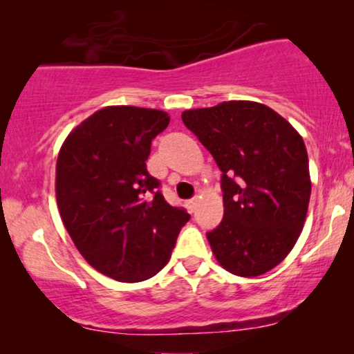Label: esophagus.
<instances>
[{
	"label": "esophagus",
	"mask_w": 354,
	"mask_h": 354,
	"mask_svg": "<svg viewBox=\"0 0 354 354\" xmlns=\"http://www.w3.org/2000/svg\"><path fill=\"white\" fill-rule=\"evenodd\" d=\"M185 206H187L188 211L193 212V211L196 209V206H198V198H192V200L185 201Z\"/></svg>",
	"instance_id": "34e87169"
}]
</instances>
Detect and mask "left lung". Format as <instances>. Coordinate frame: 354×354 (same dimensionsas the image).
Wrapping results in <instances>:
<instances>
[{
    "mask_svg": "<svg viewBox=\"0 0 354 354\" xmlns=\"http://www.w3.org/2000/svg\"><path fill=\"white\" fill-rule=\"evenodd\" d=\"M219 166L224 217L207 232L222 268L256 277L282 263L306 219L311 178L299 133L268 106L224 101L182 114Z\"/></svg>",
    "mask_w": 354,
    "mask_h": 354,
    "instance_id": "obj_1",
    "label": "left lung"
}]
</instances>
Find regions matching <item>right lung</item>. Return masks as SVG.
Wrapping results in <instances>:
<instances>
[{
    "mask_svg": "<svg viewBox=\"0 0 354 354\" xmlns=\"http://www.w3.org/2000/svg\"><path fill=\"white\" fill-rule=\"evenodd\" d=\"M164 111L109 106L75 127L56 164L61 219L86 263L119 282H142L167 264L190 219L164 200L147 171Z\"/></svg>",
    "mask_w": 354,
    "mask_h": 354,
    "instance_id": "obj_1",
    "label": "right lung"
}]
</instances>
